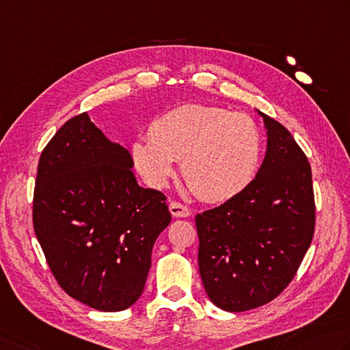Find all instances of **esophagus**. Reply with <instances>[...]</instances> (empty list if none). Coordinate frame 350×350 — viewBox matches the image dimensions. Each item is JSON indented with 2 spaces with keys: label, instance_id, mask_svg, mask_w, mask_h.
<instances>
[{
  "label": "esophagus",
  "instance_id": "esophagus-1",
  "mask_svg": "<svg viewBox=\"0 0 350 350\" xmlns=\"http://www.w3.org/2000/svg\"><path fill=\"white\" fill-rule=\"evenodd\" d=\"M170 212L173 217L177 218H187L191 215V211L189 208L185 206V204L179 203V202H171L170 203Z\"/></svg>",
  "mask_w": 350,
  "mask_h": 350
}]
</instances>
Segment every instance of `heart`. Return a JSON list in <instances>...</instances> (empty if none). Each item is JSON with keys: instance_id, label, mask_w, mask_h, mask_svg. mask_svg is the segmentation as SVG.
Returning a JSON list of instances; mask_svg holds the SVG:
<instances>
[{"instance_id": "1", "label": "heart", "mask_w": 350, "mask_h": 350, "mask_svg": "<svg viewBox=\"0 0 350 350\" xmlns=\"http://www.w3.org/2000/svg\"><path fill=\"white\" fill-rule=\"evenodd\" d=\"M262 136L249 115L224 107L177 106L148 126V139L130 147L135 168L147 183L163 188L182 161V173L203 200L226 202L249 187L258 173Z\"/></svg>"}]
</instances>
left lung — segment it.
Listing matches in <instances>:
<instances>
[{"label":"left lung","instance_id":"8db88e82","mask_svg":"<svg viewBox=\"0 0 350 350\" xmlns=\"http://www.w3.org/2000/svg\"><path fill=\"white\" fill-rule=\"evenodd\" d=\"M267 152L241 194L197 214L198 270L211 302L241 312L278 297L310 249L316 228L308 157L280 122L262 112Z\"/></svg>","mask_w":350,"mask_h":350}]
</instances>
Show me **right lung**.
I'll use <instances>...</instances> for the list:
<instances>
[{"mask_svg":"<svg viewBox=\"0 0 350 350\" xmlns=\"http://www.w3.org/2000/svg\"><path fill=\"white\" fill-rule=\"evenodd\" d=\"M129 150L86 112L72 116L39 157L33 228L65 293L98 311L132 306L152 250L171 221L167 197L142 188Z\"/></svg>","mask_w":350,"mask_h":350,"instance_id":"right-lung-1","label":"right lung"}]
</instances>
